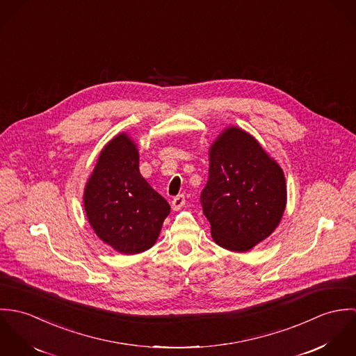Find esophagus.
I'll list each match as a JSON object with an SVG mask.
<instances>
[{
    "label": "esophagus",
    "instance_id": "esophagus-1",
    "mask_svg": "<svg viewBox=\"0 0 356 356\" xmlns=\"http://www.w3.org/2000/svg\"><path fill=\"white\" fill-rule=\"evenodd\" d=\"M184 205H185V196H184V195H178V196L174 197L172 202H171V207H172L174 211L181 209Z\"/></svg>",
    "mask_w": 356,
    "mask_h": 356
}]
</instances>
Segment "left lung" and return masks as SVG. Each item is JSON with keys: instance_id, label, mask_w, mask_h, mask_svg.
<instances>
[{"instance_id": "left-lung-1", "label": "left lung", "mask_w": 356, "mask_h": 356, "mask_svg": "<svg viewBox=\"0 0 356 356\" xmlns=\"http://www.w3.org/2000/svg\"><path fill=\"white\" fill-rule=\"evenodd\" d=\"M200 200L213 241L225 250L247 252L281 222L285 175L251 134L232 126L209 148L208 182Z\"/></svg>"}]
</instances>
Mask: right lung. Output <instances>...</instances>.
Segmentation results:
<instances>
[{"instance_id":"add662e5","label":"right lung","mask_w":356,"mask_h":356,"mask_svg":"<svg viewBox=\"0 0 356 356\" xmlns=\"http://www.w3.org/2000/svg\"><path fill=\"white\" fill-rule=\"evenodd\" d=\"M138 164L136 143L118 134L104 147L83 193L95 233L120 254L152 248L170 213V204L140 174Z\"/></svg>"}]
</instances>
